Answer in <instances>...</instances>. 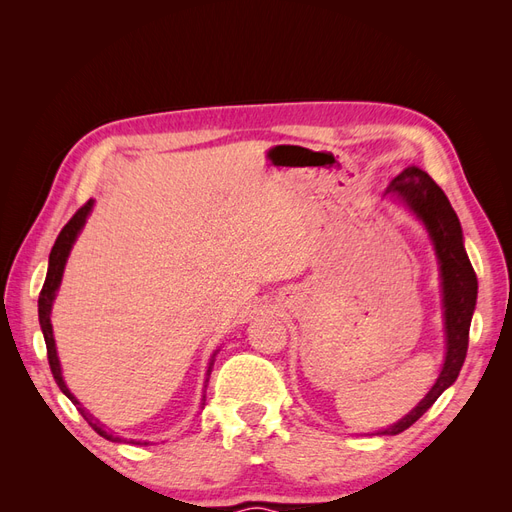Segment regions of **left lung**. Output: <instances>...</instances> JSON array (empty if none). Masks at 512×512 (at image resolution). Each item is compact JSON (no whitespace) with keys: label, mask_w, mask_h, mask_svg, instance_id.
Returning a JSON list of instances; mask_svg holds the SVG:
<instances>
[{"label":"left lung","mask_w":512,"mask_h":512,"mask_svg":"<svg viewBox=\"0 0 512 512\" xmlns=\"http://www.w3.org/2000/svg\"><path fill=\"white\" fill-rule=\"evenodd\" d=\"M389 194L401 196L408 207L421 218L429 230V235L436 245V254L442 271V294H444V324H446V359L440 371V378L431 386V391L410 414L401 418L393 427L380 431L382 436H397L406 431L421 418L436 399L451 386L463 367L468 354L470 342V322L476 305L478 280L470 265V258L463 247V235L457 213L448 203L446 194L440 185L433 181L425 170L410 166L404 173L397 175Z\"/></svg>","instance_id":"1"}]
</instances>
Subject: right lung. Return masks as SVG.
Returning <instances> with one entry per match:
<instances>
[{
    "label": "right lung",
    "mask_w": 512,
    "mask_h": 512,
    "mask_svg": "<svg viewBox=\"0 0 512 512\" xmlns=\"http://www.w3.org/2000/svg\"><path fill=\"white\" fill-rule=\"evenodd\" d=\"M91 207H94V200H87V203L76 211L70 222L61 228V232L55 239V245L51 250V256H49V271H46V280H44V286L40 290V299H38V316H40V327H42V333H44V342H46V356H49V365H51V371H53V378L57 382V386L61 389V393H64L74 406H79V412L83 414L85 421L91 425V429H94L96 433H100L102 438L111 440V442H119L121 438L113 436V433H108L94 416H91L89 412H85V408H81L79 401H76V397L68 391V386L64 382V378H61V367H59V359H57V350H55V339H53V327H51V305H53V299H55V290L59 288V282H61V275H64V267H66V260H68V254L72 250V243L76 241V235H79L87 215L91 211ZM211 367H213V361L209 363V369H207V376L211 374ZM141 444V442H138ZM147 444V442H145Z\"/></svg>",
    "instance_id": "right-lung-1"
}]
</instances>
